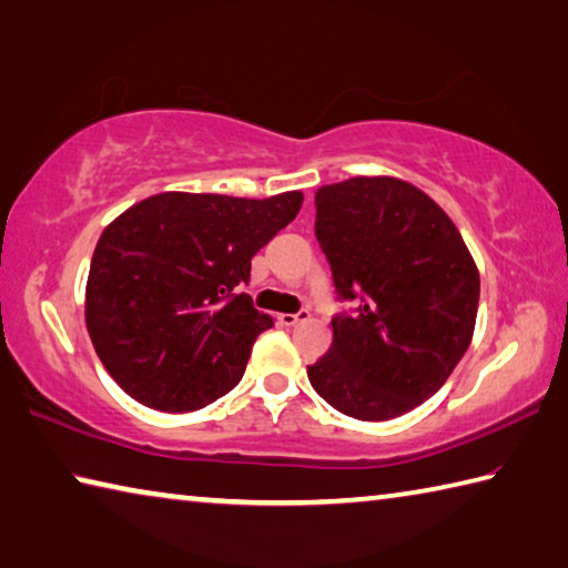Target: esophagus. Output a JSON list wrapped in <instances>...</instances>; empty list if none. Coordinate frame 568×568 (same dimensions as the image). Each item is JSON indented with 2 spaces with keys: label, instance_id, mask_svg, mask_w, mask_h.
I'll return each mask as SVG.
<instances>
[{
  "label": "esophagus",
  "instance_id": "esophagus-1",
  "mask_svg": "<svg viewBox=\"0 0 568 568\" xmlns=\"http://www.w3.org/2000/svg\"><path fill=\"white\" fill-rule=\"evenodd\" d=\"M311 318V313L307 311H301V313H283L281 315V323L283 325H297V323H303V321H307Z\"/></svg>",
  "mask_w": 568,
  "mask_h": 568
}]
</instances>
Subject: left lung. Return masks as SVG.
Listing matches in <instances>:
<instances>
[{
    "label": "left lung",
    "mask_w": 568,
    "mask_h": 568,
    "mask_svg": "<svg viewBox=\"0 0 568 568\" xmlns=\"http://www.w3.org/2000/svg\"><path fill=\"white\" fill-rule=\"evenodd\" d=\"M315 235L341 297L361 307L333 318L331 351L307 378L345 416H403L444 386L474 338V255L436 200L388 175L318 187Z\"/></svg>",
    "instance_id": "1"
}]
</instances>
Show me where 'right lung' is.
<instances>
[{
    "label": "right lung",
    "instance_id": "add662e5",
    "mask_svg": "<svg viewBox=\"0 0 568 568\" xmlns=\"http://www.w3.org/2000/svg\"><path fill=\"white\" fill-rule=\"evenodd\" d=\"M301 205V190L265 200L160 192L102 230L84 321L128 396L185 413L237 386L255 338L273 325L237 287L250 281L253 255Z\"/></svg>",
    "mask_w": 568,
    "mask_h": 568
}]
</instances>
